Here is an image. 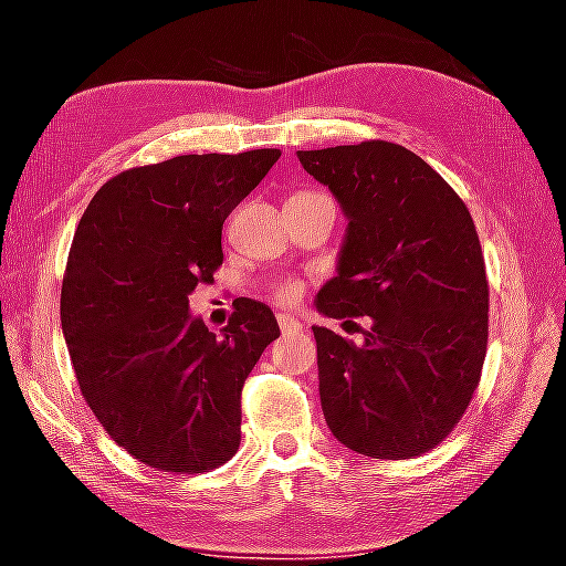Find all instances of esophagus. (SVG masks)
Here are the masks:
<instances>
[{
    "label": "esophagus",
    "mask_w": 566,
    "mask_h": 566,
    "mask_svg": "<svg viewBox=\"0 0 566 566\" xmlns=\"http://www.w3.org/2000/svg\"><path fill=\"white\" fill-rule=\"evenodd\" d=\"M276 322H280V329L282 334H296L302 329V324L292 314H276Z\"/></svg>",
    "instance_id": "esophagus-1"
}]
</instances>
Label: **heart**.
I'll return each instance as SVG.
<instances>
[{
  "label": "heart",
  "instance_id": "heart-1",
  "mask_svg": "<svg viewBox=\"0 0 566 566\" xmlns=\"http://www.w3.org/2000/svg\"><path fill=\"white\" fill-rule=\"evenodd\" d=\"M276 294H280L282 300L290 302V300H294V296H296V284H282L280 290H276Z\"/></svg>",
  "mask_w": 566,
  "mask_h": 566
}]
</instances>
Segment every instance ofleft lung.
I'll list each match as a JSON object with an SVG mask.
<instances>
[{
  "label": "left lung",
  "instance_id": "obj_1",
  "mask_svg": "<svg viewBox=\"0 0 566 566\" xmlns=\"http://www.w3.org/2000/svg\"><path fill=\"white\" fill-rule=\"evenodd\" d=\"M296 157L347 219L337 276L314 306L324 317L371 319L361 344L312 327L324 419L364 457L424 454L464 415L486 354L490 286L469 209L424 159L391 142Z\"/></svg>",
  "mask_w": 566,
  "mask_h": 566
}]
</instances>
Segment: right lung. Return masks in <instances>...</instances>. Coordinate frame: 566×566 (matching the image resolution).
<instances>
[{"label": "right lung", "instance_id": "1", "mask_svg": "<svg viewBox=\"0 0 566 566\" xmlns=\"http://www.w3.org/2000/svg\"><path fill=\"white\" fill-rule=\"evenodd\" d=\"M280 157L181 155L122 171L74 232L62 332L76 381L114 442L161 472H207L239 449L244 379L280 324L244 300L214 334L189 294L212 282L224 219Z\"/></svg>", "mask_w": 566, "mask_h": 566}]
</instances>
